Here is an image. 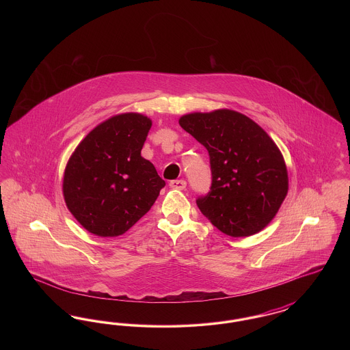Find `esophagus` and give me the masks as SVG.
<instances>
[{"mask_svg": "<svg viewBox=\"0 0 350 350\" xmlns=\"http://www.w3.org/2000/svg\"><path fill=\"white\" fill-rule=\"evenodd\" d=\"M169 186L172 189H177V190H183L186 187V181L185 180H173L169 183Z\"/></svg>", "mask_w": 350, "mask_h": 350, "instance_id": "34e87169", "label": "esophagus"}]
</instances>
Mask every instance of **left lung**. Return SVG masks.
<instances>
[{
  "mask_svg": "<svg viewBox=\"0 0 350 350\" xmlns=\"http://www.w3.org/2000/svg\"><path fill=\"white\" fill-rule=\"evenodd\" d=\"M178 122L210 154L213 183L208 194L197 200L200 213L232 237L264 230L288 190L287 167L273 139L230 109L190 113Z\"/></svg>",
  "mask_w": 350,
  "mask_h": 350,
  "instance_id": "1",
  "label": "left lung"
}]
</instances>
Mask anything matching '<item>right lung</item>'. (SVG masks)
I'll list each match as a JSON object with an SVG mask.
<instances>
[{"mask_svg": "<svg viewBox=\"0 0 350 350\" xmlns=\"http://www.w3.org/2000/svg\"><path fill=\"white\" fill-rule=\"evenodd\" d=\"M152 120L139 113L106 119L68 160L63 196L86 231L116 237L129 231L157 200L165 181L140 152Z\"/></svg>", "mask_w": 350, "mask_h": 350, "instance_id": "1", "label": "right lung"}]
</instances>
